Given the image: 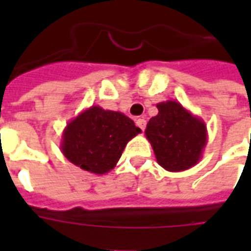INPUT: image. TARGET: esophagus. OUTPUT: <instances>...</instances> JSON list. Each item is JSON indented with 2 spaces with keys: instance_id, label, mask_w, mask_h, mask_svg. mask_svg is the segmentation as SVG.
Wrapping results in <instances>:
<instances>
[{
  "instance_id": "obj_1",
  "label": "esophagus",
  "mask_w": 251,
  "mask_h": 251,
  "mask_svg": "<svg viewBox=\"0 0 251 251\" xmlns=\"http://www.w3.org/2000/svg\"><path fill=\"white\" fill-rule=\"evenodd\" d=\"M135 124H137L138 127H139V129H141L142 131H143V130L146 129V124H147V121H146L145 118H138Z\"/></svg>"
}]
</instances>
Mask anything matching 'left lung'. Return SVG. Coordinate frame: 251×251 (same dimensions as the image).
I'll return each mask as SVG.
<instances>
[{
	"label": "left lung",
	"mask_w": 251,
	"mask_h": 251,
	"mask_svg": "<svg viewBox=\"0 0 251 251\" xmlns=\"http://www.w3.org/2000/svg\"><path fill=\"white\" fill-rule=\"evenodd\" d=\"M156 106L159 113L150 120L145 134L159 165L169 172L194 167L207 145L204 121L173 100Z\"/></svg>",
	"instance_id": "left-lung-1"
}]
</instances>
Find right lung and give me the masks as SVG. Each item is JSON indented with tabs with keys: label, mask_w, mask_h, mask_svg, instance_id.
Returning a JSON list of instances; mask_svg holds the SVG:
<instances>
[{
	"label": "right lung",
	"mask_w": 251,
	"mask_h": 251,
	"mask_svg": "<svg viewBox=\"0 0 251 251\" xmlns=\"http://www.w3.org/2000/svg\"><path fill=\"white\" fill-rule=\"evenodd\" d=\"M142 130L121 112L92 105L65 127L61 151L70 163L95 175L116 167L130 139Z\"/></svg>",
	"instance_id": "obj_1"
}]
</instances>
